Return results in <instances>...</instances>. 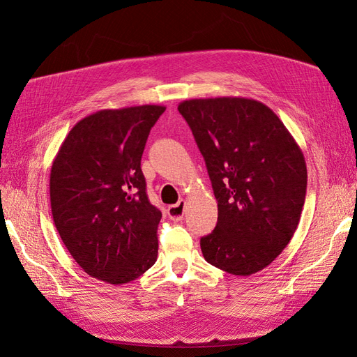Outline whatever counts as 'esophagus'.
<instances>
[{"label":"esophagus","instance_id":"34e87169","mask_svg":"<svg viewBox=\"0 0 357 357\" xmlns=\"http://www.w3.org/2000/svg\"><path fill=\"white\" fill-rule=\"evenodd\" d=\"M168 215L171 220L178 222L183 219V215H185V201L180 199L177 204L174 205H169L168 207Z\"/></svg>","mask_w":357,"mask_h":357}]
</instances>
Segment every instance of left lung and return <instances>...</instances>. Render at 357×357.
<instances>
[{
  "label": "left lung",
  "instance_id": "obj_1",
  "mask_svg": "<svg viewBox=\"0 0 357 357\" xmlns=\"http://www.w3.org/2000/svg\"><path fill=\"white\" fill-rule=\"evenodd\" d=\"M205 159L218 225L204 259L234 275L266 268L294 236L307 192L302 150L268 105L240 96L178 104Z\"/></svg>",
  "mask_w": 357,
  "mask_h": 357
}]
</instances>
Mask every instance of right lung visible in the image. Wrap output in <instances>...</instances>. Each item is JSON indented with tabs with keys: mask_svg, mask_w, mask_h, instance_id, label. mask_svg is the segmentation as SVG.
I'll list each match as a JSON object with an SVG mask.
<instances>
[{
	"mask_svg": "<svg viewBox=\"0 0 357 357\" xmlns=\"http://www.w3.org/2000/svg\"><path fill=\"white\" fill-rule=\"evenodd\" d=\"M164 112L146 104L92 113L53 159V222L74 261L101 282H134L158 259L162 213L147 198L142 156Z\"/></svg>",
	"mask_w": 357,
	"mask_h": 357,
	"instance_id": "obj_1",
	"label": "right lung"
}]
</instances>
